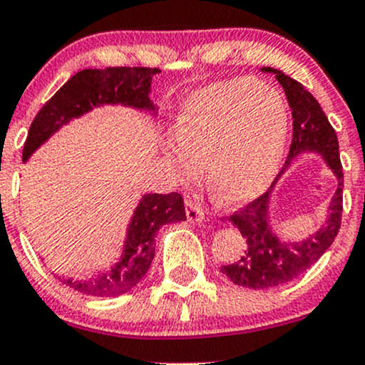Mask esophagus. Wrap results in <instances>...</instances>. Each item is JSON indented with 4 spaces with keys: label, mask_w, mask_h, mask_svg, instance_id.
<instances>
[{
    "label": "esophagus",
    "mask_w": 365,
    "mask_h": 365,
    "mask_svg": "<svg viewBox=\"0 0 365 365\" xmlns=\"http://www.w3.org/2000/svg\"><path fill=\"white\" fill-rule=\"evenodd\" d=\"M185 209H187V217L190 223H202L204 211L199 204L194 202L192 199H185Z\"/></svg>",
    "instance_id": "esophagus-1"
}]
</instances>
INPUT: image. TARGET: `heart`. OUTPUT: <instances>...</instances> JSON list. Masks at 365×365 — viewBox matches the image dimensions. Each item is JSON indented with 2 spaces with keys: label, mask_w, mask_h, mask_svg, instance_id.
Segmentation results:
<instances>
[{
  "label": "heart",
  "mask_w": 365,
  "mask_h": 365,
  "mask_svg": "<svg viewBox=\"0 0 365 365\" xmlns=\"http://www.w3.org/2000/svg\"><path fill=\"white\" fill-rule=\"evenodd\" d=\"M282 96L254 77L209 83L180 104L175 139L165 159L173 175L192 182L200 159L217 200L238 206L254 200L278 175L288 139Z\"/></svg>",
  "instance_id": "1"
}]
</instances>
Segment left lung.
<instances>
[{"label":"left lung","mask_w":365,"mask_h":365,"mask_svg":"<svg viewBox=\"0 0 365 365\" xmlns=\"http://www.w3.org/2000/svg\"><path fill=\"white\" fill-rule=\"evenodd\" d=\"M262 70L276 73V81L282 83L288 106L292 108L293 139L290 153L284 161V168L279 176L293 158L304 152H314L320 154L337 178V190L331 197L325 225L304 241H282L272 230L269 204L275 182L266 194L250 202L245 209L230 216V223L244 237L245 250L237 262L226 264L220 269L235 284L252 288V290L278 287L305 273L336 238L343 209V171L340 154H338V139L324 111L321 110L316 98L300 82L293 81L282 70ZM278 179L279 177L276 181Z\"/></svg>","instance_id":"1"}]
</instances>
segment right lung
Instances as JSON below:
<instances>
[{
	"label": "right lung",
	"mask_w": 365,
	"mask_h": 365,
	"mask_svg": "<svg viewBox=\"0 0 365 365\" xmlns=\"http://www.w3.org/2000/svg\"><path fill=\"white\" fill-rule=\"evenodd\" d=\"M158 68L144 66H110L98 70L87 68L75 73L48 103L41 108L29 128L22 161L36 153L58 130L70 121L101 106H125L158 116V106L149 98L150 82ZM182 195L144 194L133 209L127 226L123 250L106 271H98L83 278H65L61 283L89 297H118L137 287L149 271L156 250V233L163 225L185 221Z\"/></svg>",
	"instance_id": "add662e5"
}]
</instances>
